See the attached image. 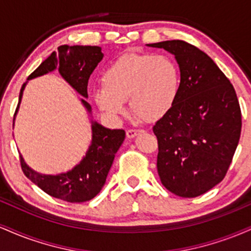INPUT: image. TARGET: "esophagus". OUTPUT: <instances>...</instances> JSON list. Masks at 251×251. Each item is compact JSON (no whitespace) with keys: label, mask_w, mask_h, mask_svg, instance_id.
Returning <instances> with one entry per match:
<instances>
[{"label":"esophagus","mask_w":251,"mask_h":251,"mask_svg":"<svg viewBox=\"0 0 251 251\" xmlns=\"http://www.w3.org/2000/svg\"><path fill=\"white\" fill-rule=\"evenodd\" d=\"M143 132L144 129H127V131H126V137L131 139V138H134L135 135L143 133Z\"/></svg>","instance_id":"esophagus-1"}]
</instances>
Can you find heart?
Listing matches in <instances>:
<instances>
[{
	"label": "heart",
	"mask_w": 251,
	"mask_h": 251,
	"mask_svg": "<svg viewBox=\"0 0 251 251\" xmlns=\"http://www.w3.org/2000/svg\"><path fill=\"white\" fill-rule=\"evenodd\" d=\"M103 87L94 91V100L111 117L132 113L144 122L160 119L172 108L180 89V73L171 57L126 53L106 68Z\"/></svg>",
	"instance_id": "b5f03b06"
}]
</instances>
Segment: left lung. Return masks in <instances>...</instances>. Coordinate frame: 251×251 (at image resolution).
Here are the masks:
<instances>
[{
    "label": "left lung",
    "instance_id": "left-lung-1",
    "mask_svg": "<svg viewBox=\"0 0 251 251\" xmlns=\"http://www.w3.org/2000/svg\"><path fill=\"white\" fill-rule=\"evenodd\" d=\"M174 54L180 71L175 105L155 123L162 184L184 198L205 194L226 177L240 140L242 114L234 86L209 55L190 43H149Z\"/></svg>",
    "mask_w": 251,
    "mask_h": 251
}]
</instances>
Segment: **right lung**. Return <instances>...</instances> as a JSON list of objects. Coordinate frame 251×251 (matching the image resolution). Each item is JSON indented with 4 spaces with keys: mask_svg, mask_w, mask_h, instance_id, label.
<instances>
[{
    "mask_svg": "<svg viewBox=\"0 0 251 251\" xmlns=\"http://www.w3.org/2000/svg\"><path fill=\"white\" fill-rule=\"evenodd\" d=\"M102 56L101 48L98 46H60L56 53L53 51L28 76V80L59 70L60 75L80 96L88 98V79L96 70L98 63L101 61ZM25 85L27 82L22 85L20 91L15 116L19 111ZM81 102L88 113H91V105L85 99H81ZM91 145L86 152V155L77 165L65 174L42 175L30 169L25 164L24 157L20 155L21 168L25 177L29 178L46 194L70 203H82L96 197L102 189L109 169L113 164L114 155L125 139V131L106 128L93 120H91Z\"/></svg>",
    "mask_w": 251,
    "mask_h": 251,
    "instance_id": "1",
    "label": "right lung"
}]
</instances>
